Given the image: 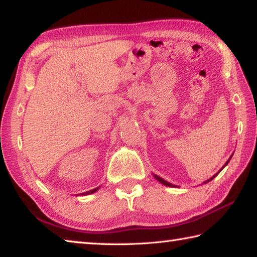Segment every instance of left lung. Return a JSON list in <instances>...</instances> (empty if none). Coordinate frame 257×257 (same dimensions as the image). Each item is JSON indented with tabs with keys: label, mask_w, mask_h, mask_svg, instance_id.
I'll use <instances>...</instances> for the list:
<instances>
[{
	"label": "left lung",
	"mask_w": 257,
	"mask_h": 257,
	"mask_svg": "<svg viewBox=\"0 0 257 257\" xmlns=\"http://www.w3.org/2000/svg\"><path fill=\"white\" fill-rule=\"evenodd\" d=\"M232 156H230L229 157V160H228L227 162H226V164L225 165H223L222 167H221V169H220V171H219V172H217V173L216 174H214L213 176H211V177H210V179L209 180H207L206 182H203V184H206V183H208V182H210V181H212L213 179H214V177H216L219 173H220V172L222 171V169H223V167H225L227 164H228V162H229L230 161V158H231ZM153 176L154 177H155V179L158 181V182H161V183L163 184V185H166V186H171V188H176V185H174V184H172V183H170V182H167V181H165L164 179H162V177H160V176H158V175H156V174H153Z\"/></svg>",
	"instance_id": "8db88e82"
}]
</instances>
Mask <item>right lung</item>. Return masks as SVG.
Instances as JSON below:
<instances>
[{"label":"right lung","mask_w":257,"mask_h":257,"mask_svg":"<svg viewBox=\"0 0 257 257\" xmlns=\"http://www.w3.org/2000/svg\"><path fill=\"white\" fill-rule=\"evenodd\" d=\"M100 189V186H97V188H95V189H93V190H90V191H87V192H84V193H82V194H91V193H94V192H96L97 190Z\"/></svg>","instance_id":"right-lung-1"}]
</instances>
